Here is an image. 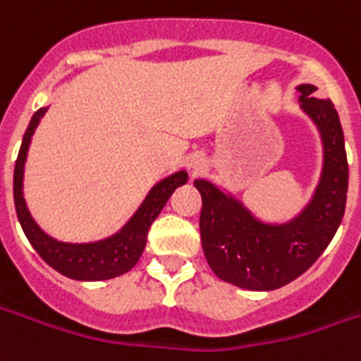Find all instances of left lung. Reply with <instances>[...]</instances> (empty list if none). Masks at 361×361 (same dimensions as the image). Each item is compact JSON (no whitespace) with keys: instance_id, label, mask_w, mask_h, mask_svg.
<instances>
[{"instance_id":"8db88e82","label":"left lung","mask_w":361,"mask_h":361,"mask_svg":"<svg viewBox=\"0 0 361 361\" xmlns=\"http://www.w3.org/2000/svg\"><path fill=\"white\" fill-rule=\"evenodd\" d=\"M300 106L312 118L324 146V168L312 201L284 225L259 221L241 201L207 180L201 193L200 231L205 259L221 281L249 290H274L298 279L324 252L340 227L348 193L344 132L334 104L300 85Z\"/></svg>"}]
</instances>
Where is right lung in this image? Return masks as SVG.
<instances>
[{"label": "right lung", "instance_id": "right-lung-1", "mask_svg": "<svg viewBox=\"0 0 361 361\" xmlns=\"http://www.w3.org/2000/svg\"><path fill=\"white\" fill-rule=\"evenodd\" d=\"M45 110L47 109L37 110L29 122L19 154H17L16 171H13V200H16L17 219L23 227V233L33 245V249L39 252V257L49 267H53L57 273L65 274L68 279L106 281V279L128 273L144 252L149 225L160 215L166 201L170 200L176 188H180L188 181V173L178 171L170 178L161 180L160 183H156L148 193V197L140 205L138 212L134 213V217L109 239L97 243H80V245L57 241L43 233V229L33 221L23 200V168H25L27 149H29L31 136L35 132L39 120L45 116Z\"/></svg>", "mask_w": 361, "mask_h": 361}]
</instances>
